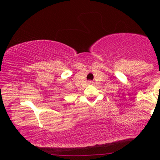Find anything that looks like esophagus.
I'll list each match as a JSON object with an SVG mask.
<instances>
[{
	"label": "esophagus",
	"mask_w": 160,
	"mask_h": 160,
	"mask_svg": "<svg viewBox=\"0 0 160 160\" xmlns=\"http://www.w3.org/2000/svg\"><path fill=\"white\" fill-rule=\"evenodd\" d=\"M90 83H92V82H90Z\"/></svg>",
	"instance_id": "esophagus-1"
}]
</instances>
